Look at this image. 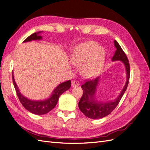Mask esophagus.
<instances>
[{
    "instance_id": "esophagus-1",
    "label": "esophagus",
    "mask_w": 150,
    "mask_h": 150,
    "mask_svg": "<svg viewBox=\"0 0 150 150\" xmlns=\"http://www.w3.org/2000/svg\"><path fill=\"white\" fill-rule=\"evenodd\" d=\"M71 84L72 86H78L79 85V82L78 81H72Z\"/></svg>"
}]
</instances>
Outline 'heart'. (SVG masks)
Masks as SVG:
<instances>
[{
	"mask_svg": "<svg viewBox=\"0 0 150 150\" xmlns=\"http://www.w3.org/2000/svg\"><path fill=\"white\" fill-rule=\"evenodd\" d=\"M104 60L103 50L93 41L84 43L75 49L71 61L76 66H81V73L86 78L97 76L103 69Z\"/></svg>",
	"mask_w": 150,
	"mask_h": 150,
	"instance_id": "obj_1",
	"label": "heart"
}]
</instances>
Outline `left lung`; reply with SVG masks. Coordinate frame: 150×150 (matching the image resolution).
<instances>
[{"instance_id": "left-lung-1", "label": "left lung", "mask_w": 150, "mask_h": 150, "mask_svg": "<svg viewBox=\"0 0 150 150\" xmlns=\"http://www.w3.org/2000/svg\"><path fill=\"white\" fill-rule=\"evenodd\" d=\"M116 51L112 58V61H121L124 63L126 70L127 81L121 93L114 101L107 103H100L95 100V92L99 82V78L87 80L82 84L81 88L83 91V96L80 99L78 106L80 111L89 118L100 119L110 115L119 104L122 96L128 87L130 75V66L128 59L116 40L114 41Z\"/></svg>"}]
</instances>
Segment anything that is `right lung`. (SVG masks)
Listing matches in <instances>:
<instances>
[{"label":"right lung","mask_w":150,"mask_h":150,"mask_svg":"<svg viewBox=\"0 0 150 150\" xmlns=\"http://www.w3.org/2000/svg\"><path fill=\"white\" fill-rule=\"evenodd\" d=\"M42 31H39L37 33H35L33 34L29 35V37L25 39L24 42L31 41L33 40H40L42 39V37L39 34ZM12 81L13 86L16 89V91L17 95V97L21 104L29 112L33 113L35 115H45L51 111L52 109L55 108L56 105L57 103L58 99L61 95L67 89H69L71 87V80H68L66 82L62 83L59 85H58L56 89L53 91L52 94L49 98L46 99L44 101H32L24 97L23 95L21 94L19 89L17 88V86L15 82L13 75L12 73Z\"/></svg>","instance_id":"1"}]
</instances>
